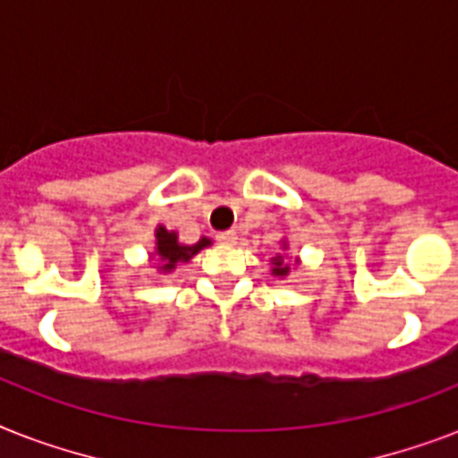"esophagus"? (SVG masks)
<instances>
[{
	"label": "esophagus",
	"instance_id": "1",
	"mask_svg": "<svg viewBox=\"0 0 458 458\" xmlns=\"http://www.w3.org/2000/svg\"><path fill=\"white\" fill-rule=\"evenodd\" d=\"M216 240L221 242V244H235L237 242V233L235 230H223V233H218Z\"/></svg>",
	"mask_w": 458,
	"mask_h": 458
}]
</instances>
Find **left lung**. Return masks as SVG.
Wrapping results in <instances>:
<instances>
[{"instance_id": "8db88e82", "label": "left lung", "mask_w": 458, "mask_h": 458, "mask_svg": "<svg viewBox=\"0 0 458 458\" xmlns=\"http://www.w3.org/2000/svg\"><path fill=\"white\" fill-rule=\"evenodd\" d=\"M273 273L275 275H287L289 273V266H287V263H284V259H282V256H277V259H275Z\"/></svg>"}]
</instances>
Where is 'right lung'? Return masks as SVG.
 <instances>
[{
	"label": "right lung",
	"instance_id": "obj_1",
	"mask_svg": "<svg viewBox=\"0 0 458 458\" xmlns=\"http://www.w3.org/2000/svg\"><path fill=\"white\" fill-rule=\"evenodd\" d=\"M204 247H209V240H207V237H202V240L197 242V244H192V247H183V244H178L176 233H169V230L165 228L157 230V254L159 259H162V267H165V270H171L176 263L191 261L192 256Z\"/></svg>",
	"mask_w": 458,
	"mask_h": 458
}]
</instances>
